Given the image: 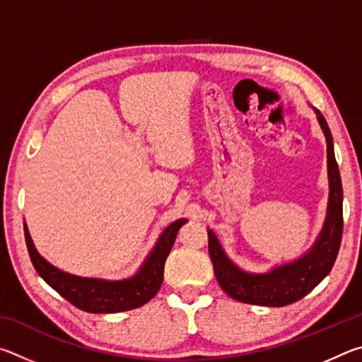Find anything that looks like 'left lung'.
Instances as JSON below:
<instances>
[{"mask_svg":"<svg viewBox=\"0 0 362 362\" xmlns=\"http://www.w3.org/2000/svg\"><path fill=\"white\" fill-rule=\"evenodd\" d=\"M316 115L327 140L330 194L326 223L315 247L300 260L273 269L272 273L250 274L241 272L226 259L216 235L209 231V255L214 273L220 287L238 302L262 306H286L297 302L327 276L339 255L343 233V188L334 155L332 134L321 112L316 110Z\"/></svg>","mask_w":362,"mask_h":362,"instance_id":"obj_1","label":"left lung"}]
</instances>
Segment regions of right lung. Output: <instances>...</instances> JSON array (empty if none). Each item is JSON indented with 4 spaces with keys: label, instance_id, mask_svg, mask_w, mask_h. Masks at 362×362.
I'll list each match as a JSON object with an SVG mask.
<instances>
[{
    "label": "right lung",
    "instance_id": "obj_1",
    "mask_svg": "<svg viewBox=\"0 0 362 362\" xmlns=\"http://www.w3.org/2000/svg\"><path fill=\"white\" fill-rule=\"evenodd\" d=\"M185 222L187 220L180 218L169 225L159 238L156 247L153 249V252L144 263V267L140 268V272L136 276L124 281L89 279L71 276L69 273L60 272V269L49 265L36 252L32 238L28 235L27 225L23 226V230H25L30 260H32L40 276L54 291L59 292L76 308L88 311V313H119V311L139 308L156 296L163 284L164 263H166L170 249L174 246L177 233Z\"/></svg>",
    "mask_w": 362,
    "mask_h": 362
}]
</instances>
